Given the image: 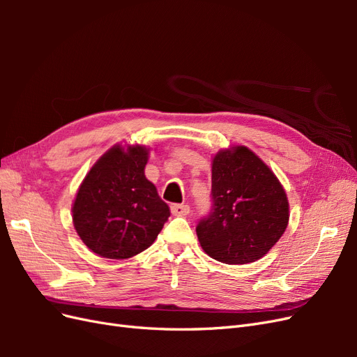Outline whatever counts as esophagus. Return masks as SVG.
<instances>
[{"instance_id": "34e87169", "label": "esophagus", "mask_w": 357, "mask_h": 357, "mask_svg": "<svg viewBox=\"0 0 357 357\" xmlns=\"http://www.w3.org/2000/svg\"><path fill=\"white\" fill-rule=\"evenodd\" d=\"M189 211H190V208H189V205H186V204H172L171 205V213H172V215H188L189 214Z\"/></svg>"}]
</instances>
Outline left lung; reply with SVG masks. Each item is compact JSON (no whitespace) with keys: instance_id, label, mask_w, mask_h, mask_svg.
I'll return each mask as SVG.
<instances>
[{"instance_id":"1","label":"left lung","mask_w":357,"mask_h":357,"mask_svg":"<svg viewBox=\"0 0 357 357\" xmlns=\"http://www.w3.org/2000/svg\"><path fill=\"white\" fill-rule=\"evenodd\" d=\"M284 189L244 146L213 159L211 210L198 222L204 252L215 261L243 265L265 256L287 228Z\"/></svg>"}]
</instances>
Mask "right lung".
Returning <instances> with one entry per match:
<instances>
[{
	"instance_id": "obj_1",
	"label": "right lung",
	"mask_w": 357,
	"mask_h": 357,
	"mask_svg": "<svg viewBox=\"0 0 357 357\" xmlns=\"http://www.w3.org/2000/svg\"><path fill=\"white\" fill-rule=\"evenodd\" d=\"M147 150L114 146L89 171L77 192L73 222L82 241L107 259L146 250L169 218L153 183L144 176Z\"/></svg>"
}]
</instances>
